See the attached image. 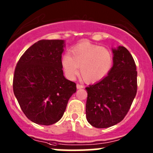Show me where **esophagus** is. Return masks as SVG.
I'll return each mask as SVG.
<instances>
[{"label": "esophagus", "mask_w": 153, "mask_h": 153, "mask_svg": "<svg viewBox=\"0 0 153 153\" xmlns=\"http://www.w3.org/2000/svg\"><path fill=\"white\" fill-rule=\"evenodd\" d=\"M76 87H77V89H82V88H84V86H83L82 85H81V84H77Z\"/></svg>", "instance_id": "esophagus-1"}]
</instances>
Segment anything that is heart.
<instances>
[{
	"label": "heart",
	"instance_id": "1",
	"mask_svg": "<svg viewBox=\"0 0 153 153\" xmlns=\"http://www.w3.org/2000/svg\"><path fill=\"white\" fill-rule=\"evenodd\" d=\"M112 63L110 50L86 41L74 46L69 55H64L61 59L63 70L68 79H75L80 68L81 77L89 84L105 78L112 69Z\"/></svg>",
	"mask_w": 153,
	"mask_h": 153
}]
</instances>
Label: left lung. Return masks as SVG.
<instances>
[{
  "label": "left lung",
  "instance_id": "8db88e82",
  "mask_svg": "<svg viewBox=\"0 0 153 153\" xmlns=\"http://www.w3.org/2000/svg\"><path fill=\"white\" fill-rule=\"evenodd\" d=\"M113 64L104 78L86 87V120L96 128L121 122L137 92L136 66L132 55L122 46L112 48Z\"/></svg>",
  "mask_w": 153,
  "mask_h": 153
}]
</instances>
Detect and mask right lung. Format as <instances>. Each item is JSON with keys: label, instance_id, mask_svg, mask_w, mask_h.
Here are the masks:
<instances>
[{"label": "right lung", "instance_id": "right-lung-1", "mask_svg": "<svg viewBox=\"0 0 153 153\" xmlns=\"http://www.w3.org/2000/svg\"><path fill=\"white\" fill-rule=\"evenodd\" d=\"M64 40H41L21 57L13 78V91L21 109L32 122L53 124L64 115L76 84L64 77L61 55Z\"/></svg>", "mask_w": 153, "mask_h": 153}]
</instances>
